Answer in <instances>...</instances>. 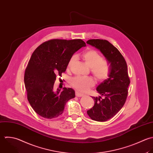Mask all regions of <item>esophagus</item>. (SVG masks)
<instances>
[{
  "label": "esophagus",
  "instance_id": "obj_1",
  "mask_svg": "<svg viewBox=\"0 0 153 153\" xmlns=\"http://www.w3.org/2000/svg\"><path fill=\"white\" fill-rule=\"evenodd\" d=\"M76 96L77 97H84L85 95L80 94V93L78 91H76Z\"/></svg>",
  "mask_w": 153,
  "mask_h": 153
}]
</instances>
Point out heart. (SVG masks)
Wrapping results in <instances>:
<instances>
[{
    "instance_id": "heart-1",
    "label": "heart",
    "mask_w": 153,
    "mask_h": 153,
    "mask_svg": "<svg viewBox=\"0 0 153 153\" xmlns=\"http://www.w3.org/2000/svg\"><path fill=\"white\" fill-rule=\"evenodd\" d=\"M82 58L85 63L91 68V72L99 82L106 80L110 74V67L108 62L102 58L101 55L94 49H88L82 54ZM76 57L73 56L68 62V68H70ZM72 86L81 92H87L95 85V81L92 77H74L71 81Z\"/></svg>"
}]
</instances>
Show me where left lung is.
Segmentation results:
<instances>
[{
  "mask_svg": "<svg viewBox=\"0 0 153 153\" xmlns=\"http://www.w3.org/2000/svg\"><path fill=\"white\" fill-rule=\"evenodd\" d=\"M86 43L99 49L110 64L108 78L97 88L101 96L92 97L95 100L94 106L87 111L91 119L105 122L113 117L126 101L130 84L127 64L119 51L108 41L90 39Z\"/></svg>",
  "mask_w": 153,
  "mask_h": 153,
  "instance_id": "obj_1",
  "label": "left lung"
}]
</instances>
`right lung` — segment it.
I'll use <instances>...</instances> for the list:
<instances>
[{
  "label": "right lung",
  "instance_id": "obj_1",
  "mask_svg": "<svg viewBox=\"0 0 153 153\" xmlns=\"http://www.w3.org/2000/svg\"><path fill=\"white\" fill-rule=\"evenodd\" d=\"M86 43L81 39H52L39 46L31 55L24 73L27 100L34 111L54 119L64 111L67 102L75 97L71 88L53 89L56 75L61 76L73 53Z\"/></svg>",
  "mask_w": 153,
  "mask_h": 153
}]
</instances>
